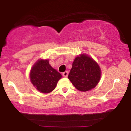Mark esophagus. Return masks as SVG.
Wrapping results in <instances>:
<instances>
[{
	"mask_svg": "<svg viewBox=\"0 0 131 131\" xmlns=\"http://www.w3.org/2000/svg\"><path fill=\"white\" fill-rule=\"evenodd\" d=\"M62 75L63 76V77H67L68 75V72L67 71H64L62 73Z\"/></svg>",
	"mask_w": 131,
	"mask_h": 131,
	"instance_id": "esophagus-1",
	"label": "esophagus"
}]
</instances>
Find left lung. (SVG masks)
<instances>
[{"instance_id":"left-lung-1","label":"left lung","mask_w":131,"mask_h":131,"mask_svg":"<svg viewBox=\"0 0 131 131\" xmlns=\"http://www.w3.org/2000/svg\"><path fill=\"white\" fill-rule=\"evenodd\" d=\"M101 76L98 64L88 55H81L74 59L68 79L80 91H88L94 88Z\"/></svg>"}]
</instances>
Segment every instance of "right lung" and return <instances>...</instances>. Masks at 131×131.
Wrapping results in <instances>:
<instances>
[{
    "mask_svg": "<svg viewBox=\"0 0 131 131\" xmlns=\"http://www.w3.org/2000/svg\"><path fill=\"white\" fill-rule=\"evenodd\" d=\"M61 78L60 73L51 67L48 60L37 61L30 73V79L33 85L42 93H49L55 89Z\"/></svg>",
    "mask_w": 131,
    "mask_h": 131,
    "instance_id": "right-lung-1",
    "label": "right lung"
}]
</instances>
